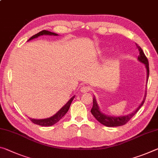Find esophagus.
Instances as JSON below:
<instances>
[{
	"label": "esophagus",
	"instance_id": "esophagus-1",
	"mask_svg": "<svg viewBox=\"0 0 158 158\" xmlns=\"http://www.w3.org/2000/svg\"><path fill=\"white\" fill-rule=\"evenodd\" d=\"M89 91H90V88L89 86H81V89H80V91L81 93H86V92H89Z\"/></svg>",
	"mask_w": 158,
	"mask_h": 158
}]
</instances>
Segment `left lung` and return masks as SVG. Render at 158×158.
Here are the masks:
<instances>
[{"mask_svg":"<svg viewBox=\"0 0 158 158\" xmlns=\"http://www.w3.org/2000/svg\"><path fill=\"white\" fill-rule=\"evenodd\" d=\"M136 46L138 48H139V56L138 57V60H139L140 62L144 63L145 65H146V69H147V79H148V77H149L148 60V58L146 57V56H145L144 52L141 49V48L138 46L137 44H136ZM146 96H145L141 105H140L136 110L132 112V113L127 115V116L116 117H112V116H107V115H106L103 113H102V112L100 111L98 106L96 98H94V100H93V103L94 104H93V107L91 110V112L92 113V114L94 115L95 118H96L98 121L100 122V123L105 125V126L109 127L122 126V125L127 124V122H128L129 120L132 118V117H133L134 115H135V114L139 111V110L141 108V107L143 105L145 100H146Z\"/></svg>","mask_w":158,"mask_h":158,"instance_id":"1","label":"left lung"}]
</instances>
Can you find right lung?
<instances>
[{"mask_svg":"<svg viewBox=\"0 0 158 158\" xmlns=\"http://www.w3.org/2000/svg\"><path fill=\"white\" fill-rule=\"evenodd\" d=\"M43 35H53V36H57V34L53 33V32L46 31V30H43V31L39 32L38 34L32 36L31 38L29 39V40L37 38V37H39L40 36H43ZM74 97L75 96L72 97V98L65 104V106L62 107L56 114L53 115V116H52L51 117H49V118H47V119H34L31 118H29V119L31 120L34 124L40 125V126H43V127L52 126V125L56 124L57 122H59L60 119H61L62 117L64 116V114L67 113L70 107V105H71L72 101H73V99L74 98Z\"/></svg>","mask_w":158,"mask_h":158,"instance_id":"right-lung-1","label":"right lung"}]
</instances>
